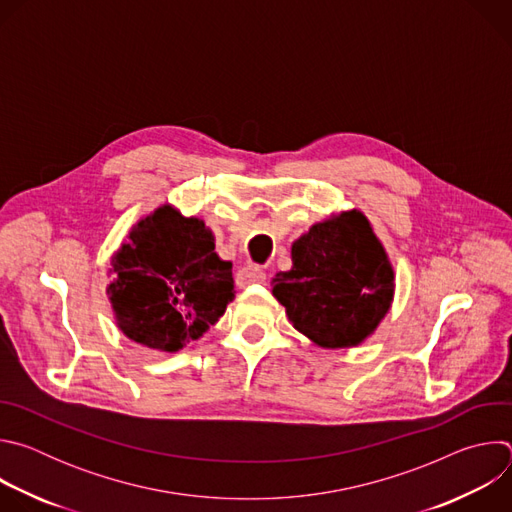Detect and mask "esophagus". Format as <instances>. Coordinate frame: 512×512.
I'll return each instance as SVG.
<instances>
[{"instance_id": "obj_1", "label": "esophagus", "mask_w": 512, "mask_h": 512, "mask_svg": "<svg viewBox=\"0 0 512 512\" xmlns=\"http://www.w3.org/2000/svg\"><path fill=\"white\" fill-rule=\"evenodd\" d=\"M265 279H267L265 271H261V269H257V267H243V269L237 273L235 283H237L239 289H245V287L255 285V283H265Z\"/></svg>"}]
</instances>
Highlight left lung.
<instances>
[{"label":"left lung","instance_id":"8db88e82","mask_svg":"<svg viewBox=\"0 0 512 512\" xmlns=\"http://www.w3.org/2000/svg\"><path fill=\"white\" fill-rule=\"evenodd\" d=\"M273 298L320 348H352L375 334L395 298L389 255L362 210L332 212L291 243V269Z\"/></svg>","mask_w":512,"mask_h":512}]
</instances>
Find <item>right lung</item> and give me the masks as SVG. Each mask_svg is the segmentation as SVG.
<instances>
[{
  "instance_id": "add662e5",
  "label": "right lung",
  "mask_w": 512,
  "mask_h": 512,
  "mask_svg": "<svg viewBox=\"0 0 512 512\" xmlns=\"http://www.w3.org/2000/svg\"><path fill=\"white\" fill-rule=\"evenodd\" d=\"M109 277L105 291L117 328L158 352L198 340L235 298L233 263L216 255L212 231L170 202L129 229Z\"/></svg>"
}]
</instances>
